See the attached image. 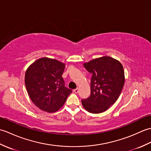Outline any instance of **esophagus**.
Here are the masks:
<instances>
[{"instance_id":"esophagus-1","label":"esophagus","mask_w":151,"mask_h":151,"mask_svg":"<svg viewBox=\"0 0 151 151\" xmlns=\"http://www.w3.org/2000/svg\"><path fill=\"white\" fill-rule=\"evenodd\" d=\"M74 92L75 93H78V88H76V89H74Z\"/></svg>"}]
</instances>
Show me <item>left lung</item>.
<instances>
[{"label": "left lung", "mask_w": 151, "mask_h": 151, "mask_svg": "<svg viewBox=\"0 0 151 151\" xmlns=\"http://www.w3.org/2000/svg\"><path fill=\"white\" fill-rule=\"evenodd\" d=\"M84 67L92 74L91 95L82 100L85 110L91 114L107 110L119 97L124 84V72L119 61L102 56L86 62Z\"/></svg>", "instance_id": "left-lung-1"}]
</instances>
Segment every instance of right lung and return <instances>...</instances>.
Listing matches in <instances>:
<instances>
[{"instance_id":"add662e5","label":"right lung","mask_w":151,"mask_h":151,"mask_svg":"<svg viewBox=\"0 0 151 151\" xmlns=\"http://www.w3.org/2000/svg\"><path fill=\"white\" fill-rule=\"evenodd\" d=\"M65 64L43 57L28 67L24 76L28 94L40 110L54 113L65 104L71 89L65 87L62 74Z\"/></svg>"}]
</instances>
